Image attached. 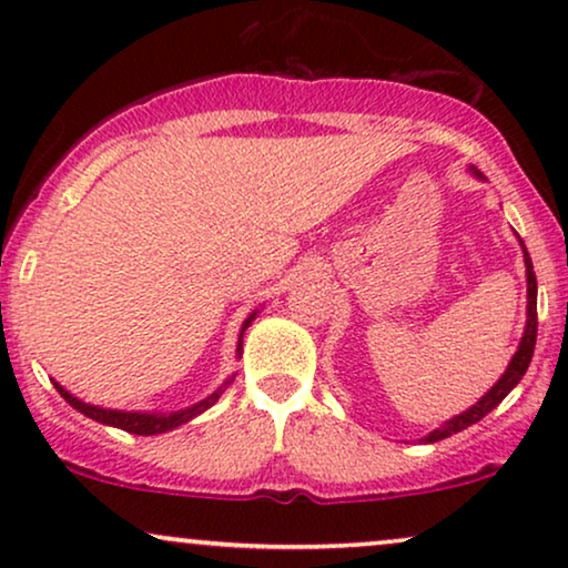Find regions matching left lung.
Returning a JSON list of instances; mask_svg holds the SVG:
<instances>
[{
    "label": "left lung",
    "mask_w": 568,
    "mask_h": 568,
    "mask_svg": "<svg viewBox=\"0 0 568 568\" xmlns=\"http://www.w3.org/2000/svg\"><path fill=\"white\" fill-rule=\"evenodd\" d=\"M470 173L478 178V181H486L484 173L476 170L470 165ZM519 240V247H523V258H525V278H527V317H525V331H523V338H519V346L517 352L511 354V359L507 364V369L501 372V377L496 379V383L488 387V390L480 395V398L473 403L470 408H465L463 414H457L453 418H447L445 424L434 426L429 434H424L422 445H432V442H439V439H447L453 437V434L468 429L470 424H476L484 418L486 414H491V410L499 406V403L507 398V395L515 390L519 385V379L525 377L527 367H530V359H532V352H535V338H538V278H535V271H532V261H530V253H527V247L523 243V237L517 235Z\"/></svg>",
    "instance_id": "8db88e82"
}]
</instances>
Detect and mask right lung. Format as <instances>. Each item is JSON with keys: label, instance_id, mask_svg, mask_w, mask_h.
Returning a JSON list of instances; mask_svg holds the SVG:
<instances>
[{"label": "right lung", "instance_id": "obj_1", "mask_svg": "<svg viewBox=\"0 0 568 568\" xmlns=\"http://www.w3.org/2000/svg\"><path fill=\"white\" fill-rule=\"evenodd\" d=\"M258 313H261V307H255L253 313L245 317L243 325H240L237 348H235L237 359H240V356H243V336H245V331L251 328V323L255 321V317H258ZM232 379H235V372H232V375L224 379V383L216 387L214 393H209L206 398H201L199 403H193V406H185V408H178V410H121V408H103V406H95V403H84L82 398H77V395L69 393L64 385H59L57 379H51V383L59 390L61 398L69 403V406L77 408V410H80V414H84L88 418H92V422L105 424V426H115V429L139 434V437H152V434L173 432V429H178V426L189 424L191 418H196V416L204 414V410L212 408L214 403L222 398V393L232 385Z\"/></svg>", "mask_w": 568, "mask_h": 568}]
</instances>
